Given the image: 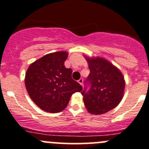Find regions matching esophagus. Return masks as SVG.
<instances>
[{
    "label": "esophagus",
    "mask_w": 149,
    "mask_h": 149,
    "mask_svg": "<svg viewBox=\"0 0 149 149\" xmlns=\"http://www.w3.org/2000/svg\"><path fill=\"white\" fill-rule=\"evenodd\" d=\"M83 81H83V79H80L79 81H78V82H79V83L81 85L83 84Z\"/></svg>",
    "instance_id": "esophagus-1"
}]
</instances>
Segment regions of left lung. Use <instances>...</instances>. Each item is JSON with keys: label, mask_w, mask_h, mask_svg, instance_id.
<instances>
[{"label": "left lung", "mask_w": 149, "mask_h": 149, "mask_svg": "<svg viewBox=\"0 0 149 149\" xmlns=\"http://www.w3.org/2000/svg\"><path fill=\"white\" fill-rule=\"evenodd\" d=\"M90 70L81 92L87 111L92 114L107 113L119 105L124 95L125 81L120 70L102 57H85Z\"/></svg>", "instance_id": "8db88e82"}]
</instances>
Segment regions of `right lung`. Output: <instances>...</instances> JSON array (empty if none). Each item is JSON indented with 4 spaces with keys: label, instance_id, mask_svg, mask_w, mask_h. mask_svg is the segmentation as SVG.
Returning <instances> with one entry per match:
<instances>
[{
    "label": "right lung",
    "instance_id": "obj_1",
    "mask_svg": "<svg viewBox=\"0 0 149 149\" xmlns=\"http://www.w3.org/2000/svg\"><path fill=\"white\" fill-rule=\"evenodd\" d=\"M68 55L65 51L46 54L32 63L25 73L29 96L47 112L63 111L71 95L82 90V86L72 79V69L65 67Z\"/></svg>",
    "mask_w": 149,
    "mask_h": 149
}]
</instances>
